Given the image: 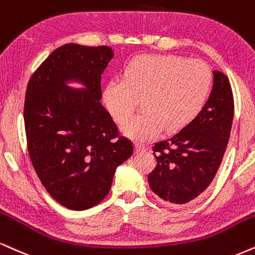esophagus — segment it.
Here are the masks:
<instances>
[{"label":"esophagus","mask_w":255,"mask_h":255,"mask_svg":"<svg viewBox=\"0 0 255 255\" xmlns=\"http://www.w3.org/2000/svg\"><path fill=\"white\" fill-rule=\"evenodd\" d=\"M134 147H135V153H141V152H145L146 151L145 145H141V143H135V145H134Z\"/></svg>","instance_id":"esophagus-1"}]
</instances>
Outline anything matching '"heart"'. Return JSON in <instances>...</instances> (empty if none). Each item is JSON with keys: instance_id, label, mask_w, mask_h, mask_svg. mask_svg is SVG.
Here are the masks:
<instances>
[{"instance_id": "b5f03b06", "label": "heart", "mask_w": 255, "mask_h": 255, "mask_svg": "<svg viewBox=\"0 0 255 255\" xmlns=\"http://www.w3.org/2000/svg\"><path fill=\"white\" fill-rule=\"evenodd\" d=\"M213 76L201 60L176 54H142L124 70V79L113 78L102 100L116 124L124 121L142 98L144 110L122 126V133L135 141L157 137L165 128L177 131L191 124L209 97Z\"/></svg>"}]
</instances>
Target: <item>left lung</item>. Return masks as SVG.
I'll return each instance as SVG.
<instances>
[{
    "instance_id": "obj_1",
    "label": "left lung",
    "mask_w": 255,
    "mask_h": 255,
    "mask_svg": "<svg viewBox=\"0 0 255 255\" xmlns=\"http://www.w3.org/2000/svg\"><path fill=\"white\" fill-rule=\"evenodd\" d=\"M209 100L197 118L153 146L157 166L149 188L164 201L185 204L204 191L219 170L231 135L234 98L225 73L214 71Z\"/></svg>"
}]
</instances>
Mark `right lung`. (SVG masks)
Listing matches in <instances>:
<instances>
[{
	"label": "right lung",
	"mask_w": 255,
	"mask_h": 255,
	"mask_svg": "<svg viewBox=\"0 0 255 255\" xmlns=\"http://www.w3.org/2000/svg\"><path fill=\"white\" fill-rule=\"evenodd\" d=\"M113 57L108 46L63 45L27 85L23 119L30 161L48 194L67 209L102 202L116 168L133 154V143L119 135L101 104V76ZM69 81L83 88L72 89Z\"/></svg>",
	"instance_id": "1"
}]
</instances>
